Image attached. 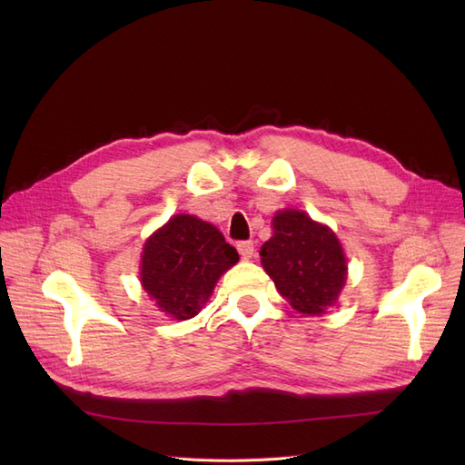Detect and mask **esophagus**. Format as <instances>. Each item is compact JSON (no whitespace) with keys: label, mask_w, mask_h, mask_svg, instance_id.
Wrapping results in <instances>:
<instances>
[{"label":"esophagus","mask_w":465,"mask_h":465,"mask_svg":"<svg viewBox=\"0 0 465 465\" xmlns=\"http://www.w3.org/2000/svg\"><path fill=\"white\" fill-rule=\"evenodd\" d=\"M238 254L242 256V260H250L252 256H254V242L252 241L238 242Z\"/></svg>","instance_id":"1"}]
</instances>
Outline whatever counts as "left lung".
I'll return each mask as SVG.
<instances>
[{"label":"left lung","instance_id":"8db88e82","mask_svg":"<svg viewBox=\"0 0 465 465\" xmlns=\"http://www.w3.org/2000/svg\"><path fill=\"white\" fill-rule=\"evenodd\" d=\"M263 270L292 308L323 314L340 294L347 263L335 234L297 209L279 211L262 250Z\"/></svg>","mask_w":465,"mask_h":465}]
</instances>
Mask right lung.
Segmentation results:
<instances>
[{
  "instance_id": "add662e5",
  "label": "right lung",
  "mask_w": 465,
  "mask_h": 465,
  "mask_svg": "<svg viewBox=\"0 0 465 465\" xmlns=\"http://www.w3.org/2000/svg\"><path fill=\"white\" fill-rule=\"evenodd\" d=\"M236 262V248L213 224L174 215L145 242L142 283L163 312L186 320L200 312L221 273Z\"/></svg>"
}]
</instances>
